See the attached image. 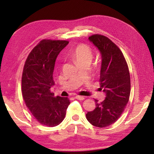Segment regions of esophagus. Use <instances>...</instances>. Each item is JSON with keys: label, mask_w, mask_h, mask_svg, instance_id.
<instances>
[{"label": "esophagus", "mask_w": 154, "mask_h": 154, "mask_svg": "<svg viewBox=\"0 0 154 154\" xmlns=\"http://www.w3.org/2000/svg\"><path fill=\"white\" fill-rule=\"evenodd\" d=\"M75 99H77L78 100H84L85 98L83 96H79V95H77L76 97H75Z\"/></svg>", "instance_id": "esophagus-1"}]
</instances>
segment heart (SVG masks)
Here are the masks:
<instances>
[{
  "mask_svg": "<svg viewBox=\"0 0 154 154\" xmlns=\"http://www.w3.org/2000/svg\"><path fill=\"white\" fill-rule=\"evenodd\" d=\"M72 56L75 61L80 65L87 61L91 62L92 59V51L87 45L81 44L75 48Z\"/></svg>",
  "mask_w": 154,
  "mask_h": 154,
  "instance_id": "obj_1",
  "label": "heart"
}]
</instances>
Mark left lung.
I'll return each instance as SVG.
<instances>
[{"mask_svg": "<svg viewBox=\"0 0 154 154\" xmlns=\"http://www.w3.org/2000/svg\"><path fill=\"white\" fill-rule=\"evenodd\" d=\"M89 40L100 54L99 82L106 97L101 103L95 100L96 108L88 112L86 117L92 125L104 128L119 119L128 102L130 73L122 51L110 39L102 35L94 34L89 38Z\"/></svg>", "mask_w": 154, "mask_h": 154, "instance_id": "left-lung-1", "label": "left lung"}]
</instances>
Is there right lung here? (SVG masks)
<instances>
[{
	"mask_svg": "<svg viewBox=\"0 0 154 154\" xmlns=\"http://www.w3.org/2000/svg\"><path fill=\"white\" fill-rule=\"evenodd\" d=\"M68 44L65 40H42L25 62L22 77L23 98L32 115L42 125H59L70 104L67 97H55L50 91L54 85L55 60Z\"/></svg>",
	"mask_w": 154,
	"mask_h": 154,
	"instance_id": "right-lung-1",
	"label": "right lung"
}]
</instances>
